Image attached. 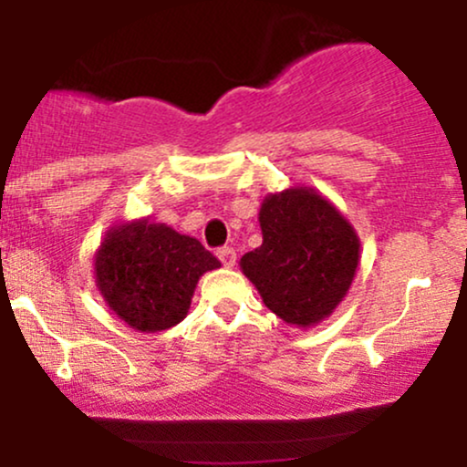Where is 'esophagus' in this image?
Wrapping results in <instances>:
<instances>
[{
  "mask_svg": "<svg viewBox=\"0 0 467 467\" xmlns=\"http://www.w3.org/2000/svg\"><path fill=\"white\" fill-rule=\"evenodd\" d=\"M217 256L226 267H233L234 264H237V252H234L233 248H219Z\"/></svg>",
  "mask_w": 467,
  "mask_h": 467,
  "instance_id": "1",
  "label": "esophagus"
}]
</instances>
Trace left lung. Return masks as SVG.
<instances>
[{
  "label": "left lung",
  "instance_id": "obj_1",
  "mask_svg": "<svg viewBox=\"0 0 467 467\" xmlns=\"http://www.w3.org/2000/svg\"><path fill=\"white\" fill-rule=\"evenodd\" d=\"M259 223L264 244L241 256V272L287 325L323 323L347 296L360 264L356 228L312 186L270 192Z\"/></svg>",
  "mask_w": 467,
  "mask_h": 467
}]
</instances>
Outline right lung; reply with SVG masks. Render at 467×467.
Here are the masks:
<instances>
[{
  "mask_svg": "<svg viewBox=\"0 0 467 467\" xmlns=\"http://www.w3.org/2000/svg\"><path fill=\"white\" fill-rule=\"evenodd\" d=\"M217 267L195 237L147 217L114 223L94 254L96 287L107 307L144 334L182 323L200 276Z\"/></svg>",
  "mask_w": 467,
  "mask_h": 467,
  "instance_id": "add662e5",
  "label": "right lung"
}]
</instances>
